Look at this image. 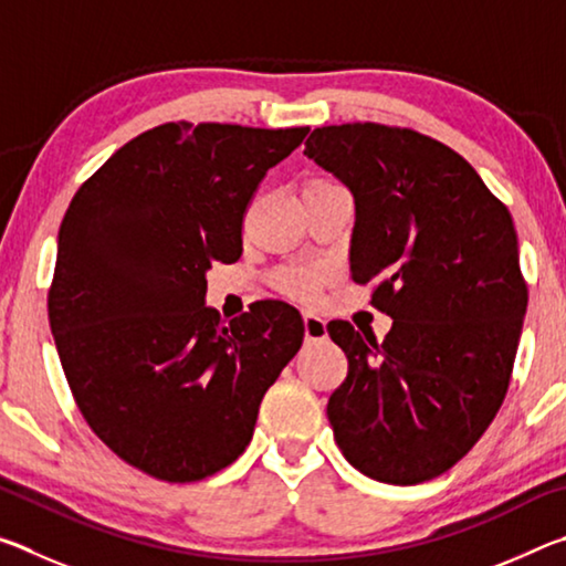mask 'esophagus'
I'll return each mask as SVG.
<instances>
[{
    "label": "esophagus",
    "instance_id": "34e87169",
    "mask_svg": "<svg viewBox=\"0 0 566 566\" xmlns=\"http://www.w3.org/2000/svg\"><path fill=\"white\" fill-rule=\"evenodd\" d=\"M302 319H304V337L310 342H317L327 337V322H324L317 312L312 310H304L302 312Z\"/></svg>",
    "mask_w": 566,
    "mask_h": 566
}]
</instances>
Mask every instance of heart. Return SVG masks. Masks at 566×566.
Here are the masks:
<instances>
[{"label":"heart","mask_w":566,"mask_h":566,"mask_svg":"<svg viewBox=\"0 0 566 566\" xmlns=\"http://www.w3.org/2000/svg\"><path fill=\"white\" fill-rule=\"evenodd\" d=\"M280 282L294 294L312 296L319 290L322 272L310 270V266H286V270H282V274H280Z\"/></svg>","instance_id":"b5f03b06"}]
</instances>
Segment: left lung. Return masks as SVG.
Segmentation results:
<instances>
[{
    "instance_id": "obj_1",
    "label": "left lung",
    "mask_w": 566,
    "mask_h": 566,
    "mask_svg": "<svg viewBox=\"0 0 566 566\" xmlns=\"http://www.w3.org/2000/svg\"><path fill=\"white\" fill-rule=\"evenodd\" d=\"M304 155L354 197L349 270L389 314L381 342L329 322L349 369L327 417L352 467L419 484L452 469L500 411L526 284L510 209L464 157L375 122L319 127Z\"/></svg>"
}]
</instances>
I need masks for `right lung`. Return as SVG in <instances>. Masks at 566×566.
<instances>
[{
	"label": "right lung",
	"instance_id": "1",
	"mask_svg": "<svg viewBox=\"0 0 566 566\" xmlns=\"http://www.w3.org/2000/svg\"><path fill=\"white\" fill-rule=\"evenodd\" d=\"M306 132L159 124L66 209L50 286L56 352L92 432L139 472L185 484L232 464L302 347L294 306L264 302L224 324L205 306V274L239 260L256 187Z\"/></svg>",
	"mask_w": 566,
	"mask_h": 566
}]
</instances>
